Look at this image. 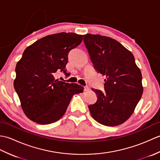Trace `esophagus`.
I'll list each match as a JSON object with an SVG mask.
<instances>
[{"instance_id":"esophagus-1","label":"esophagus","mask_w":160,"mask_h":160,"mask_svg":"<svg viewBox=\"0 0 160 160\" xmlns=\"http://www.w3.org/2000/svg\"><path fill=\"white\" fill-rule=\"evenodd\" d=\"M89 87H88V86H85V87H84V91H89Z\"/></svg>"}]
</instances>
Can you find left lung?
Segmentation results:
<instances>
[{
  "mask_svg": "<svg viewBox=\"0 0 160 160\" xmlns=\"http://www.w3.org/2000/svg\"><path fill=\"white\" fill-rule=\"evenodd\" d=\"M83 40L98 73L106 76L104 91L91 89L96 102L89 106L95 120L107 127L124 123L142 98V73L131 52L109 37L87 33Z\"/></svg>",
  "mask_w": 160,
  "mask_h": 160,
  "instance_id": "left-lung-1",
  "label": "left lung"
}]
</instances>
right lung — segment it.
<instances>
[{
	"instance_id": "1",
	"label": "right lung",
	"mask_w": 160,
	"mask_h": 160,
	"mask_svg": "<svg viewBox=\"0 0 160 160\" xmlns=\"http://www.w3.org/2000/svg\"><path fill=\"white\" fill-rule=\"evenodd\" d=\"M82 35L59 33L37 40L24 51L16 67L13 86L24 113L40 124L53 123L63 116L75 93L83 87L54 78L58 71L69 76L68 54L80 45Z\"/></svg>"
}]
</instances>
